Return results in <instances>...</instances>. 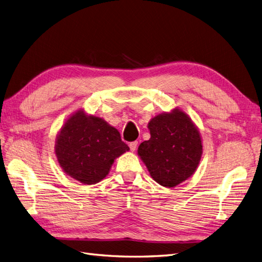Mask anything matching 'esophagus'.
<instances>
[{"label": "esophagus", "mask_w": 262, "mask_h": 262, "mask_svg": "<svg viewBox=\"0 0 262 262\" xmlns=\"http://www.w3.org/2000/svg\"><path fill=\"white\" fill-rule=\"evenodd\" d=\"M137 146H138V142L137 141L131 142V143L129 144V147H130V149L132 150V152H134V150L137 149Z\"/></svg>", "instance_id": "34e87169"}]
</instances>
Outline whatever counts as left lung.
Wrapping results in <instances>:
<instances>
[{
  "instance_id": "obj_1",
  "label": "left lung",
  "mask_w": 262,
  "mask_h": 262,
  "mask_svg": "<svg viewBox=\"0 0 262 262\" xmlns=\"http://www.w3.org/2000/svg\"><path fill=\"white\" fill-rule=\"evenodd\" d=\"M150 139L138 154L149 175L164 187H175L193 175L202 155L200 132L180 109L163 113L148 122Z\"/></svg>"
}]
</instances>
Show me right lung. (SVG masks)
Returning <instances> with one entry per match:
<instances>
[{"mask_svg": "<svg viewBox=\"0 0 262 262\" xmlns=\"http://www.w3.org/2000/svg\"><path fill=\"white\" fill-rule=\"evenodd\" d=\"M129 149L116 128L83 110L68 119L55 141V155L63 171L85 185L104 179L116 158Z\"/></svg>", "mask_w": 262, "mask_h": 262, "instance_id": "obj_1", "label": "right lung"}]
</instances>
